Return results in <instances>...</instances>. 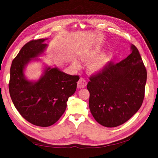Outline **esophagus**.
I'll return each instance as SVG.
<instances>
[{"label": "esophagus", "instance_id": "1", "mask_svg": "<svg viewBox=\"0 0 158 158\" xmlns=\"http://www.w3.org/2000/svg\"><path fill=\"white\" fill-rule=\"evenodd\" d=\"M86 85H87V82L83 78H80L79 81L77 82V88L78 89L83 88H85V87H86Z\"/></svg>", "mask_w": 158, "mask_h": 158}]
</instances>
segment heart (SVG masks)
Returning <instances> with one entry per match:
<instances>
[{
	"label": "heart",
	"instance_id": "heart-1",
	"mask_svg": "<svg viewBox=\"0 0 158 158\" xmlns=\"http://www.w3.org/2000/svg\"><path fill=\"white\" fill-rule=\"evenodd\" d=\"M101 51L98 48H93L83 53L81 56L82 61L89 62L86 67V70L90 75H96L102 72L110 60V54L100 55ZM76 68L79 67V63L75 61L73 63Z\"/></svg>",
	"mask_w": 158,
	"mask_h": 158
}]
</instances>
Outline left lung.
Returning <instances> with one entry per match:
<instances>
[{
    "instance_id": "obj_1",
    "label": "left lung",
    "mask_w": 158,
    "mask_h": 158,
    "mask_svg": "<svg viewBox=\"0 0 158 158\" xmlns=\"http://www.w3.org/2000/svg\"><path fill=\"white\" fill-rule=\"evenodd\" d=\"M131 53L122 61L110 64L101 73L90 77L89 107L100 125L117 127L138 111L145 96L147 70L138 49L130 45Z\"/></svg>"
}]
</instances>
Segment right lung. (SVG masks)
<instances>
[{"label": "right lung", "instance_id": "right-lung-1", "mask_svg": "<svg viewBox=\"0 0 158 158\" xmlns=\"http://www.w3.org/2000/svg\"><path fill=\"white\" fill-rule=\"evenodd\" d=\"M48 39L26 43L13 60L10 69L9 94L16 109L23 118L35 126L48 127L58 121L66 109V102L75 92L79 77L70 75L56 66L44 64L41 77L29 80L26 66L45 54Z\"/></svg>", "mask_w": 158, "mask_h": 158}]
</instances>
